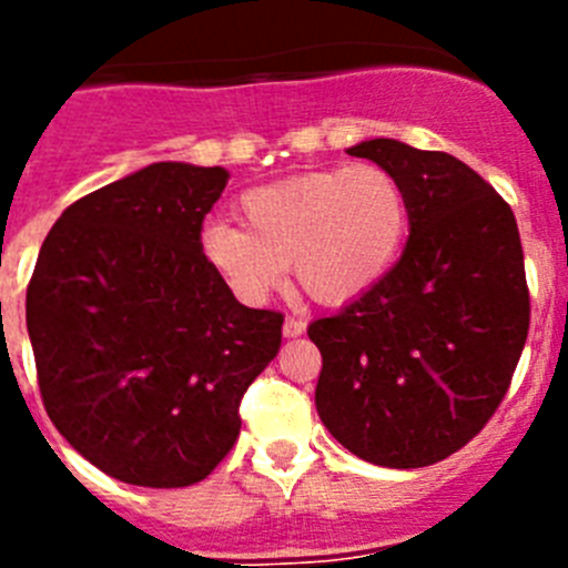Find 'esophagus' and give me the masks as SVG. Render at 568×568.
Returning <instances> with one entry per match:
<instances>
[{
    "label": "esophagus",
    "instance_id": "34e87169",
    "mask_svg": "<svg viewBox=\"0 0 568 568\" xmlns=\"http://www.w3.org/2000/svg\"><path fill=\"white\" fill-rule=\"evenodd\" d=\"M304 329H307V324H304L301 318H293V315H290V318L284 321V335H287V338H298Z\"/></svg>",
    "mask_w": 568,
    "mask_h": 568
}]
</instances>
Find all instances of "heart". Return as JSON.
Here are the masks:
<instances>
[{"mask_svg": "<svg viewBox=\"0 0 568 568\" xmlns=\"http://www.w3.org/2000/svg\"><path fill=\"white\" fill-rule=\"evenodd\" d=\"M244 230L202 227L204 261L244 304H264L287 278L315 301L341 304L366 293L398 258L409 199L393 170L373 162L290 175L239 199Z\"/></svg>", "mask_w": 568, "mask_h": 568, "instance_id": "obj_1", "label": "heart"}]
</instances>
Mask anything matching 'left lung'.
Returning <instances> with one entry per match:
<instances>
[{"label": "left lung", "instance_id": "8db88e82", "mask_svg": "<svg viewBox=\"0 0 568 568\" xmlns=\"http://www.w3.org/2000/svg\"><path fill=\"white\" fill-rule=\"evenodd\" d=\"M349 155L398 175L409 241L384 278L307 327L315 406L353 455L418 469L469 444L509 393L531 313L518 222L449 153L373 139Z\"/></svg>", "mask_w": 568, "mask_h": 568}]
</instances>
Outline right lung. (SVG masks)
<instances>
[{
	"label": "right lung",
	"mask_w": 568,
	"mask_h": 568,
	"mask_svg": "<svg viewBox=\"0 0 568 568\" xmlns=\"http://www.w3.org/2000/svg\"><path fill=\"white\" fill-rule=\"evenodd\" d=\"M227 170L159 162L70 204L28 284V335L50 420L110 478L199 484L227 458L247 386L284 315L250 310L199 235Z\"/></svg>",
	"instance_id": "add662e5"
}]
</instances>
